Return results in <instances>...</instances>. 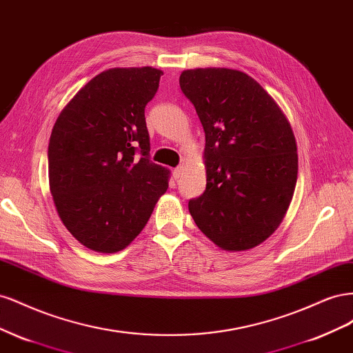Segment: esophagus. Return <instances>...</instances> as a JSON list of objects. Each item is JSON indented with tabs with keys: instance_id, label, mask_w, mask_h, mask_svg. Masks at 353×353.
Here are the masks:
<instances>
[{
	"instance_id": "esophagus-1",
	"label": "esophagus",
	"mask_w": 353,
	"mask_h": 353,
	"mask_svg": "<svg viewBox=\"0 0 353 353\" xmlns=\"http://www.w3.org/2000/svg\"><path fill=\"white\" fill-rule=\"evenodd\" d=\"M183 170H184V169H183V166H178V168H175V169H174V172H172V174H174V178H175V179H179V178H181V175H183Z\"/></svg>"
}]
</instances>
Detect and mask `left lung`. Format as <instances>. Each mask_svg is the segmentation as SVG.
Instances as JSON below:
<instances>
[{"instance_id":"1","label":"left lung","mask_w":353,"mask_h":353,"mask_svg":"<svg viewBox=\"0 0 353 353\" xmlns=\"http://www.w3.org/2000/svg\"><path fill=\"white\" fill-rule=\"evenodd\" d=\"M179 87L205 131L206 190L188 201L196 225L223 250H248L279 228L297 179L292 126L249 74L184 70Z\"/></svg>"}]
</instances>
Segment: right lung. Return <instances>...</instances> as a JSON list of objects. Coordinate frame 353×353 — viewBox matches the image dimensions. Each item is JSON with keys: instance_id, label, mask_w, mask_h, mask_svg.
Here are the masks:
<instances>
[{"instance_id": "add662e5", "label": "right lung", "mask_w": 353, "mask_h": 353, "mask_svg": "<svg viewBox=\"0 0 353 353\" xmlns=\"http://www.w3.org/2000/svg\"><path fill=\"white\" fill-rule=\"evenodd\" d=\"M162 74L148 66L101 72L52 128L51 194L65 227L91 250L125 249L168 190L169 170L150 160L144 114Z\"/></svg>"}]
</instances>
